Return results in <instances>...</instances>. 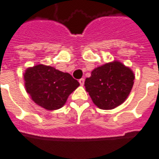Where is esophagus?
Here are the masks:
<instances>
[{
	"mask_svg": "<svg viewBox=\"0 0 159 159\" xmlns=\"http://www.w3.org/2000/svg\"><path fill=\"white\" fill-rule=\"evenodd\" d=\"M84 82H85L84 78H81V79L79 80V83H80V84L82 85V86H83V84H84Z\"/></svg>",
	"mask_w": 159,
	"mask_h": 159,
	"instance_id": "esophagus-1",
	"label": "esophagus"
}]
</instances>
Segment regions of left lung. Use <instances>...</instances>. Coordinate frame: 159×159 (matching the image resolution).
<instances>
[{
	"mask_svg": "<svg viewBox=\"0 0 159 159\" xmlns=\"http://www.w3.org/2000/svg\"><path fill=\"white\" fill-rule=\"evenodd\" d=\"M134 74L117 60L93 69L85 80V89L93 104L102 110H111L127 100L133 88Z\"/></svg>",
	"mask_w": 159,
	"mask_h": 159,
	"instance_id": "left-lung-1",
	"label": "left lung"
}]
</instances>
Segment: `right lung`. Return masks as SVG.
I'll return each mask as SVG.
<instances>
[{
    "label": "right lung",
    "instance_id": "1",
    "mask_svg": "<svg viewBox=\"0 0 159 159\" xmlns=\"http://www.w3.org/2000/svg\"><path fill=\"white\" fill-rule=\"evenodd\" d=\"M24 80L26 92L31 100L48 111L61 108L70 94L80 85L69 73L42 64L27 68L24 72Z\"/></svg>",
    "mask_w": 159,
    "mask_h": 159
}]
</instances>
